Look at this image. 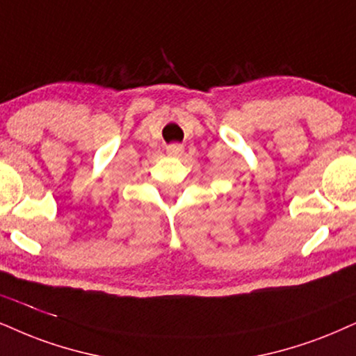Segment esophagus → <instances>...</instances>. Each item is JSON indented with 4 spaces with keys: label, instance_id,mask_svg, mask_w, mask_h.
<instances>
[{
    "label": "esophagus",
    "instance_id": "esophagus-1",
    "mask_svg": "<svg viewBox=\"0 0 356 356\" xmlns=\"http://www.w3.org/2000/svg\"><path fill=\"white\" fill-rule=\"evenodd\" d=\"M166 153H168V156H181L185 153V148H183V145L173 143L166 147Z\"/></svg>",
    "mask_w": 356,
    "mask_h": 356
}]
</instances>
